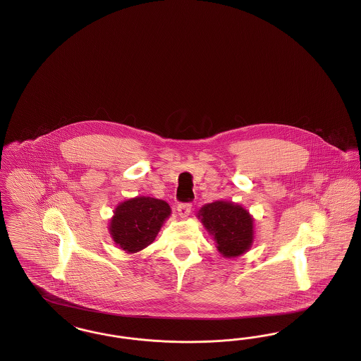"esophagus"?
<instances>
[{
  "instance_id": "obj_1",
  "label": "esophagus",
  "mask_w": 361,
  "mask_h": 361,
  "mask_svg": "<svg viewBox=\"0 0 361 361\" xmlns=\"http://www.w3.org/2000/svg\"><path fill=\"white\" fill-rule=\"evenodd\" d=\"M190 208L192 206L189 203H183V204H178L177 207V212H178V216L181 219H187L190 214Z\"/></svg>"
}]
</instances>
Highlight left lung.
Returning <instances> with one entry per match:
<instances>
[{
    "instance_id": "8db88e82",
    "label": "left lung",
    "mask_w": 361,
    "mask_h": 361,
    "mask_svg": "<svg viewBox=\"0 0 361 361\" xmlns=\"http://www.w3.org/2000/svg\"><path fill=\"white\" fill-rule=\"evenodd\" d=\"M197 219L214 238L224 257H240L253 245L255 219L237 203L216 200L204 204L197 212Z\"/></svg>"
}]
</instances>
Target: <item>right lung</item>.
<instances>
[{"mask_svg":"<svg viewBox=\"0 0 361 361\" xmlns=\"http://www.w3.org/2000/svg\"><path fill=\"white\" fill-rule=\"evenodd\" d=\"M171 214L172 209L166 202L137 196L121 202L114 209L109 234L119 249L128 255L137 253L155 240Z\"/></svg>","mask_w":361,"mask_h":361,"instance_id":"obj_1","label":"right lung"}]
</instances>
